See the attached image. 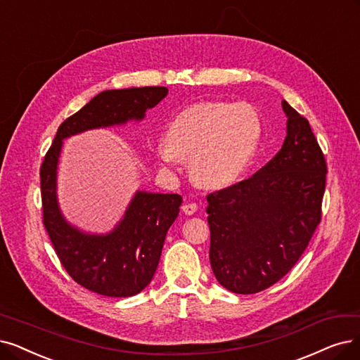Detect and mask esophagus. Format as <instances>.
<instances>
[{"instance_id":"34e87169","label":"esophagus","mask_w":360,"mask_h":360,"mask_svg":"<svg viewBox=\"0 0 360 360\" xmlns=\"http://www.w3.org/2000/svg\"><path fill=\"white\" fill-rule=\"evenodd\" d=\"M181 210H183V212H184L186 215H192V214H195V212L198 211V205H196L195 202H186V204L181 207Z\"/></svg>"}]
</instances>
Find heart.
Returning <instances> with one entry per match:
<instances>
[{"mask_svg":"<svg viewBox=\"0 0 360 360\" xmlns=\"http://www.w3.org/2000/svg\"><path fill=\"white\" fill-rule=\"evenodd\" d=\"M262 134V117L251 105L198 103L169 121L158 158L169 168L189 160L191 176L198 184L224 188L251 165Z\"/></svg>","mask_w":360,"mask_h":360,"instance_id":"heart-1","label":"heart"}]
</instances>
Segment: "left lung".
<instances>
[{"label": "left lung", "mask_w": 360, "mask_h": 360, "mask_svg": "<svg viewBox=\"0 0 360 360\" xmlns=\"http://www.w3.org/2000/svg\"><path fill=\"white\" fill-rule=\"evenodd\" d=\"M282 149L247 180L207 196L214 276L235 294L281 281L307 248L322 217L326 161L309 121L282 102Z\"/></svg>", "instance_id": "8db88e82"}]
</instances>
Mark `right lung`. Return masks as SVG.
<instances>
[{"label":"right lung","mask_w":360,"mask_h":360,"mask_svg":"<svg viewBox=\"0 0 360 360\" xmlns=\"http://www.w3.org/2000/svg\"><path fill=\"white\" fill-rule=\"evenodd\" d=\"M167 94L165 87L106 90L97 94L60 124L39 169L42 221L54 251L72 279L100 295L131 297L146 288L183 199L177 193L137 192L110 233L81 232L65 220L57 202V164L63 139L93 128L141 121L146 110Z\"/></svg>","instance_id":"1"}]
</instances>
